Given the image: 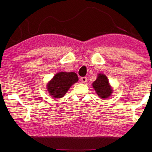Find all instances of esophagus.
Listing matches in <instances>:
<instances>
[{
    "label": "esophagus",
    "mask_w": 152,
    "mask_h": 152,
    "mask_svg": "<svg viewBox=\"0 0 152 152\" xmlns=\"http://www.w3.org/2000/svg\"><path fill=\"white\" fill-rule=\"evenodd\" d=\"M80 80H81V82L82 83H86L87 81H88V78H87L86 77H82V78H80Z\"/></svg>",
    "instance_id": "esophagus-1"
}]
</instances>
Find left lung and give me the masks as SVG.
<instances>
[{
    "label": "left lung",
    "mask_w": 152,
    "mask_h": 152,
    "mask_svg": "<svg viewBox=\"0 0 152 152\" xmlns=\"http://www.w3.org/2000/svg\"><path fill=\"white\" fill-rule=\"evenodd\" d=\"M93 86L101 99H108L112 93V89L109 84L107 77L104 74H99L97 79L93 83Z\"/></svg>",
    "instance_id": "8db88e82"
}]
</instances>
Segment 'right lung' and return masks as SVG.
<instances>
[{
    "instance_id": "1",
    "label": "right lung",
    "mask_w": 152,
    "mask_h": 152,
    "mask_svg": "<svg viewBox=\"0 0 152 152\" xmlns=\"http://www.w3.org/2000/svg\"><path fill=\"white\" fill-rule=\"evenodd\" d=\"M78 80V77L75 72H59L48 83V92L55 98H61L65 95L70 86Z\"/></svg>"
}]
</instances>
